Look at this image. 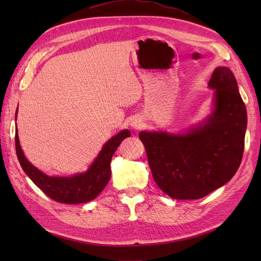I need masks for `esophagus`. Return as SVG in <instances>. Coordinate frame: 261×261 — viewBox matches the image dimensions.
Here are the masks:
<instances>
[{
	"instance_id": "esophagus-1",
	"label": "esophagus",
	"mask_w": 261,
	"mask_h": 261,
	"mask_svg": "<svg viewBox=\"0 0 261 261\" xmlns=\"http://www.w3.org/2000/svg\"><path fill=\"white\" fill-rule=\"evenodd\" d=\"M130 126H133L134 128H138L139 126H140V122L137 121V120H134V121L130 122Z\"/></svg>"
}]
</instances>
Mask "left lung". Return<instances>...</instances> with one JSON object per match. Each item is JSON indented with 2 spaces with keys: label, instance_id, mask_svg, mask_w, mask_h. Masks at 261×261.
<instances>
[{
  "label": "left lung",
  "instance_id": "obj_1",
  "mask_svg": "<svg viewBox=\"0 0 261 261\" xmlns=\"http://www.w3.org/2000/svg\"><path fill=\"white\" fill-rule=\"evenodd\" d=\"M212 114L186 134L140 132L152 177L174 199H199L230 180L242 162L247 112L238 82L227 67H217Z\"/></svg>",
  "mask_w": 261,
  "mask_h": 261
}]
</instances>
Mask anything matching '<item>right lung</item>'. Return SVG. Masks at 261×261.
<instances>
[{
    "label": "right lung",
    "mask_w": 261,
    "mask_h": 261,
    "mask_svg": "<svg viewBox=\"0 0 261 261\" xmlns=\"http://www.w3.org/2000/svg\"><path fill=\"white\" fill-rule=\"evenodd\" d=\"M129 136L130 132L124 129L109 139L87 172L70 177L48 176L35 168L23 155L19 145L17 127L15 133V147H16V154L23 172L46 196L58 202L75 204L91 201L103 191L111 178L110 163H111L115 150L125 138Z\"/></svg>",
    "instance_id": "1"
}]
</instances>
